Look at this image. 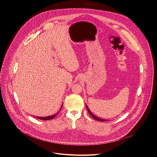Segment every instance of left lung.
I'll list each match as a JSON object with an SVG mask.
<instances>
[{
  "instance_id": "obj_1",
  "label": "left lung",
  "mask_w": 157,
  "mask_h": 157,
  "mask_svg": "<svg viewBox=\"0 0 157 157\" xmlns=\"http://www.w3.org/2000/svg\"><path fill=\"white\" fill-rule=\"evenodd\" d=\"M86 107H87V111H88V113L90 114V116H91L94 119H95V120H96V121H100V122H104V121H106V120H105V119H102L99 118V117H98L97 116H94V115L90 111V110L89 109V108H88V107L87 106V105H86Z\"/></svg>"
}]
</instances>
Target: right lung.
<instances>
[{
	"instance_id": "right-lung-1",
	"label": "right lung",
	"mask_w": 157,
	"mask_h": 157,
	"mask_svg": "<svg viewBox=\"0 0 157 157\" xmlns=\"http://www.w3.org/2000/svg\"><path fill=\"white\" fill-rule=\"evenodd\" d=\"M62 107H63V105L61 106V108H60V110L61 109ZM60 110L59 111V112L60 111ZM57 114H58V113H56V114H54V115L50 116H48V117H37V116H35V117L37 118V119H38L44 120V121H48V120H50V119H53L55 117H56V116L57 115Z\"/></svg>"
}]
</instances>
